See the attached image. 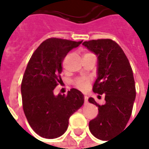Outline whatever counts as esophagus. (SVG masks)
I'll return each instance as SVG.
<instances>
[{
	"mask_svg": "<svg viewBox=\"0 0 149 149\" xmlns=\"http://www.w3.org/2000/svg\"><path fill=\"white\" fill-rule=\"evenodd\" d=\"M84 102H85V103H87V102H88V97L87 96H84Z\"/></svg>",
	"mask_w": 149,
	"mask_h": 149,
	"instance_id": "esophagus-1",
	"label": "esophagus"
}]
</instances>
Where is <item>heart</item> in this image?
I'll list each match as a JSON object with an SVG mask.
<instances>
[{"label":"heart","instance_id":"heart-1","mask_svg":"<svg viewBox=\"0 0 149 149\" xmlns=\"http://www.w3.org/2000/svg\"><path fill=\"white\" fill-rule=\"evenodd\" d=\"M87 54H90V53H87ZM87 54H85V55H87ZM89 83H90V78L87 77H79L76 78L74 81L75 86L81 91L87 90L89 86Z\"/></svg>","mask_w":149,"mask_h":149}]
</instances>
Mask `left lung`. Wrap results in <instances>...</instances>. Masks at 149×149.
I'll use <instances>...</instances> for the list:
<instances>
[{
  "mask_svg": "<svg viewBox=\"0 0 149 149\" xmlns=\"http://www.w3.org/2000/svg\"><path fill=\"white\" fill-rule=\"evenodd\" d=\"M82 45L97 56V78L93 90L105 94L106 101L99 105L93 97L88 99L98 107V114L89 122V129L97 139H112L125 128L132 114L136 97L133 70L123 49L111 39L91 40Z\"/></svg>",
  "mask_w": 149,
  "mask_h": 149,
  "instance_id": "obj_1",
  "label": "left lung"
}]
</instances>
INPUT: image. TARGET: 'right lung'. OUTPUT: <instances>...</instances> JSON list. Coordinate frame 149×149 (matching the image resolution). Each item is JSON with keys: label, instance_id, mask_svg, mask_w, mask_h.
Segmentation results:
<instances>
[{"label": "right lung", "instance_id": "add662e5", "mask_svg": "<svg viewBox=\"0 0 149 149\" xmlns=\"http://www.w3.org/2000/svg\"><path fill=\"white\" fill-rule=\"evenodd\" d=\"M81 42L49 38L33 52L23 75L22 107L31 127L45 139H56L68 129L70 117L82 106L84 96L76 88L55 96L62 81V64L68 52Z\"/></svg>", "mask_w": 149, "mask_h": 149}]
</instances>
